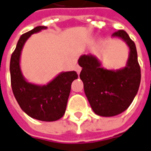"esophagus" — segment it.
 <instances>
[{"label": "esophagus", "mask_w": 151, "mask_h": 151, "mask_svg": "<svg viewBox=\"0 0 151 151\" xmlns=\"http://www.w3.org/2000/svg\"><path fill=\"white\" fill-rule=\"evenodd\" d=\"M76 71H77L78 74H79L81 72V67H79V66H76Z\"/></svg>", "instance_id": "1"}]
</instances>
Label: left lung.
Instances as JSON below:
<instances>
[{
    "instance_id": "obj_1",
    "label": "left lung",
    "mask_w": 151,
    "mask_h": 151,
    "mask_svg": "<svg viewBox=\"0 0 151 151\" xmlns=\"http://www.w3.org/2000/svg\"><path fill=\"white\" fill-rule=\"evenodd\" d=\"M112 37L121 39L129 47L125 67L107 69L92 54L82 55L78 59L86 97L93 112L103 117L115 116L127 109L137 94L141 78L134 42L124 30L114 32Z\"/></svg>"
}]
</instances>
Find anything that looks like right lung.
Instances as JSON below:
<instances>
[{
	"label": "right lung",
	"instance_id": "obj_1",
	"mask_svg": "<svg viewBox=\"0 0 151 151\" xmlns=\"http://www.w3.org/2000/svg\"><path fill=\"white\" fill-rule=\"evenodd\" d=\"M47 27H37L21 36L11 58V83L21 109L28 116L41 121H56L63 116L73 81L78 78L75 71L62 72L45 85L29 83L22 73L20 60L24 45L29 37Z\"/></svg>",
	"mask_w": 151,
	"mask_h": 151
}]
</instances>
